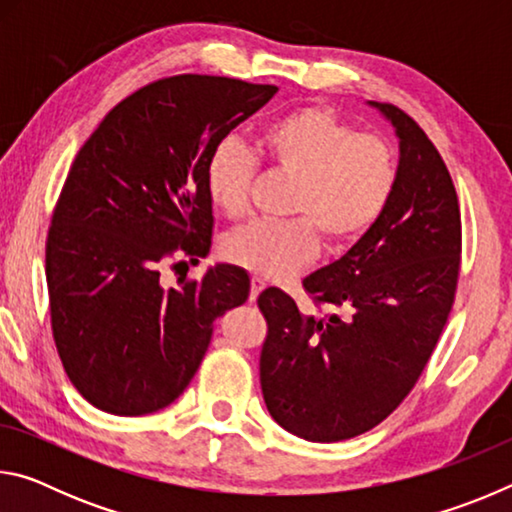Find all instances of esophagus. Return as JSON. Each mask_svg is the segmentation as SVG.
I'll list each match as a JSON object with an SVG mask.
<instances>
[{
    "label": "esophagus",
    "instance_id": "34e87169",
    "mask_svg": "<svg viewBox=\"0 0 512 512\" xmlns=\"http://www.w3.org/2000/svg\"><path fill=\"white\" fill-rule=\"evenodd\" d=\"M262 291H264V280L262 277H253V280H250V300H257V296Z\"/></svg>",
    "mask_w": 512,
    "mask_h": 512
}]
</instances>
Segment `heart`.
<instances>
[{
  "mask_svg": "<svg viewBox=\"0 0 512 512\" xmlns=\"http://www.w3.org/2000/svg\"><path fill=\"white\" fill-rule=\"evenodd\" d=\"M268 167L293 176L289 219L248 221L223 239L228 262L262 277H289L316 257L318 241L348 246L384 212L397 183L391 142L354 133L336 112L305 106L275 117L255 137ZM257 158L237 140H223L205 169L212 207L228 219L246 212Z\"/></svg>",
  "mask_w": 512,
  "mask_h": 512,
  "instance_id": "1",
  "label": "heart"
}]
</instances>
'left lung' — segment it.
<instances>
[{
    "label": "left lung",
    "instance_id": "8db88e82",
    "mask_svg": "<svg viewBox=\"0 0 512 512\" xmlns=\"http://www.w3.org/2000/svg\"><path fill=\"white\" fill-rule=\"evenodd\" d=\"M370 106L400 137L391 201L348 253L305 277L318 311L275 287L257 298L266 409L311 443L359 436L402 404L443 334L461 268V210L443 158L404 110Z\"/></svg>",
    "mask_w": 512,
    "mask_h": 512
}]
</instances>
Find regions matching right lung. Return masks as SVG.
<instances>
[{
    "label": "right lung",
    "instance_id": "right-lung-1",
    "mask_svg": "<svg viewBox=\"0 0 512 512\" xmlns=\"http://www.w3.org/2000/svg\"><path fill=\"white\" fill-rule=\"evenodd\" d=\"M275 92L228 76L153 81L117 103L74 158L47 235L49 311L67 377L97 409L169 406L201 366L214 320L246 302L237 266L178 289L162 287L160 268L210 253L207 160Z\"/></svg>",
    "mask_w": 512,
    "mask_h": 512
}]
</instances>
